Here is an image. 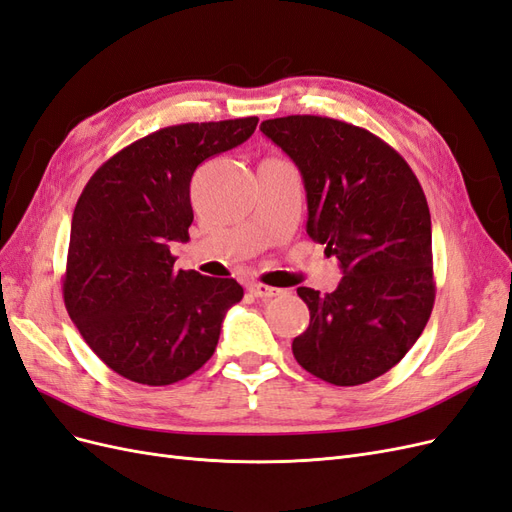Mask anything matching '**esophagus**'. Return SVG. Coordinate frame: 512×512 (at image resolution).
<instances>
[{
  "label": "esophagus",
  "mask_w": 512,
  "mask_h": 512,
  "mask_svg": "<svg viewBox=\"0 0 512 512\" xmlns=\"http://www.w3.org/2000/svg\"><path fill=\"white\" fill-rule=\"evenodd\" d=\"M250 292L254 294V297H258V299H273V297H277V294H282L280 288H273V286L260 284V282H252L250 284Z\"/></svg>",
  "instance_id": "obj_1"
}]
</instances>
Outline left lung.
<instances>
[{
	"instance_id": "8db88e82",
	"label": "left lung",
	"mask_w": 512,
	"mask_h": 512,
	"mask_svg": "<svg viewBox=\"0 0 512 512\" xmlns=\"http://www.w3.org/2000/svg\"><path fill=\"white\" fill-rule=\"evenodd\" d=\"M260 130L301 170L307 235L344 271L333 292L297 288L309 327L294 359L329 384H365L404 359L436 299L421 183L391 145L346 121L288 115Z\"/></svg>"
}]
</instances>
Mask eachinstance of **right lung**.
<instances>
[{
  "label": "right lung",
  "mask_w": 512,
  "mask_h": 512,
  "mask_svg": "<svg viewBox=\"0 0 512 512\" xmlns=\"http://www.w3.org/2000/svg\"><path fill=\"white\" fill-rule=\"evenodd\" d=\"M258 117L179 123L106 160L74 207L64 303L76 329L119 376L166 386L192 376L243 299L232 277L175 269L188 241L198 164L245 143Z\"/></svg>",
  "instance_id": "add662e5"
}]
</instances>
